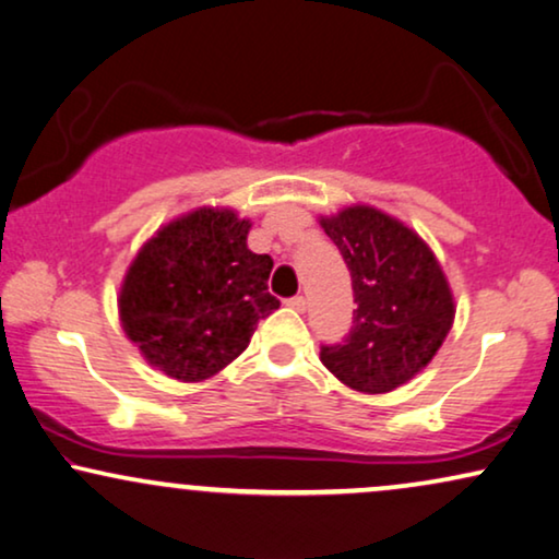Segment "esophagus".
Returning <instances> with one entry per match:
<instances>
[{"label": "esophagus", "instance_id": "34e87169", "mask_svg": "<svg viewBox=\"0 0 559 559\" xmlns=\"http://www.w3.org/2000/svg\"><path fill=\"white\" fill-rule=\"evenodd\" d=\"M286 307H292L296 311H304V309H307V299H304V296H294V299L286 301Z\"/></svg>", "mask_w": 559, "mask_h": 559}]
</instances>
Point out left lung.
Segmentation results:
<instances>
[{
    "label": "left lung",
    "instance_id": "8db88e82",
    "mask_svg": "<svg viewBox=\"0 0 559 559\" xmlns=\"http://www.w3.org/2000/svg\"><path fill=\"white\" fill-rule=\"evenodd\" d=\"M319 225L349 267L357 309L340 345H322L324 368L360 393H389L429 366L455 322L440 260L414 229L355 204Z\"/></svg>",
    "mask_w": 559,
    "mask_h": 559
}]
</instances>
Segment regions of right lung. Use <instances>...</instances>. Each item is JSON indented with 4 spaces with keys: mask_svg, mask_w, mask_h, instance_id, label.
Wrapping results in <instances>:
<instances>
[{
    "mask_svg": "<svg viewBox=\"0 0 559 559\" xmlns=\"http://www.w3.org/2000/svg\"><path fill=\"white\" fill-rule=\"evenodd\" d=\"M248 233L250 219L202 206L160 227L130 263L119 322L168 378L217 376L250 345L260 319L281 307L267 294L273 260L248 248Z\"/></svg>",
    "mask_w": 559,
    "mask_h": 559,
    "instance_id": "right-lung-1",
    "label": "right lung"
}]
</instances>
